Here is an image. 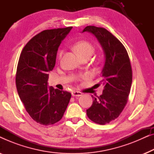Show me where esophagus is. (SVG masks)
Wrapping results in <instances>:
<instances>
[{
  "label": "esophagus",
  "mask_w": 154,
  "mask_h": 154,
  "mask_svg": "<svg viewBox=\"0 0 154 154\" xmlns=\"http://www.w3.org/2000/svg\"><path fill=\"white\" fill-rule=\"evenodd\" d=\"M71 94H72V96H73V97H80V96H81L83 94H82L81 92L72 91V92H71Z\"/></svg>",
  "instance_id": "1"
}]
</instances>
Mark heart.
<instances>
[{"label":"heart","mask_w":154,"mask_h":154,"mask_svg":"<svg viewBox=\"0 0 154 154\" xmlns=\"http://www.w3.org/2000/svg\"><path fill=\"white\" fill-rule=\"evenodd\" d=\"M74 49L82 58L86 56H91L94 51V46L92 43L87 41H79L74 45ZM61 54H62V52L60 53V56ZM84 77H85V75H80V76L75 77V79H79L80 78Z\"/></svg>","instance_id":"heart-1"}]
</instances>
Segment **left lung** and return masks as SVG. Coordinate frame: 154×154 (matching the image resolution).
Instances as JSON below:
<instances>
[{
	"label": "left lung",
	"mask_w": 154,
	"mask_h": 154,
	"mask_svg": "<svg viewBox=\"0 0 154 154\" xmlns=\"http://www.w3.org/2000/svg\"><path fill=\"white\" fill-rule=\"evenodd\" d=\"M85 31L95 35L105 54L102 80L97 84L104 85L102 94L92 96L93 102L86 111L92 121L105 125L117 119L127 104L132 81L131 64L124 45L106 29L88 26Z\"/></svg>",
	"instance_id": "obj_1"
}]
</instances>
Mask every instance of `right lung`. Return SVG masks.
Instances as JSON below:
<instances>
[{"label": "right lung", "instance_id": "1", "mask_svg": "<svg viewBox=\"0 0 154 154\" xmlns=\"http://www.w3.org/2000/svg\"><path fill=\"white\" fill-rule=\"evenodd\" d=\"M72 28L41 31L26 43L19 59L15 79L18 94L27 113L41 125L60 121L71 97L70 92L48 88V80L59 46Z\"/></svg>", "mask_w": 154, "mask_h": 154}]
</instances>
